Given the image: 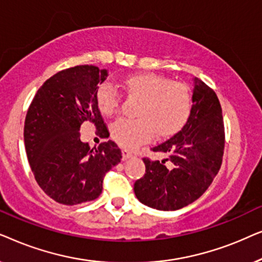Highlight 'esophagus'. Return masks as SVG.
I'll list each match as a JSON object with an SVG mask.
<instances>
[{
	"mask_svg": "<svg viewBox=\"0 0 262 262\" xmlns=\"http://www.w3.org/2000/svg\"><path fill=\"white\" fill-rule=\"evenodd\" d=\"M121 156H123V160H124V161H126V160H128V159H131L132 154H131L130 151H128V150L124 149V150H121Z\"/></svg>",
	"mask_w": 262,
	"mask_h": 262,
	"instance_id": "esophagus-1",
	"label": "esophagus"
}]
</instances>
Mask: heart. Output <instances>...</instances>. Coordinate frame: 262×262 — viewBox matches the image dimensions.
Returning a JSON list of instances; mask_svg holds the SVG:
<instances>
[{
	"instance_id": "1",
	"label": "heart",
	"mask_w": 262,
	"mask_h": 262,
	"mask_svg": "<svg viewBox=\"0 0 262 262\" xmlns=\"http://www.w3.org/2000/svg\"><path fill=\"white\" fill-rule=\"evenodd\" d=\"M121 88L130 98L141 99L135 120H117L111 135L118 144L135 149L149 142L155 131L160 137H169L184 127L192 112L188 88L180 82L155 73H137L125 76ZM96 106L106 117L117 112L119 98L108 85H100L95 93Z\"/></svg>"
}]
</instances>
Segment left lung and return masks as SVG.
I'll return each instance as SVG.
<instances>
[{
    "label": "left lung",
    "instance_id": "left-lung-1",
    "mask_svg": "<svg viewBox=\"0 0 262 262\" xmlns=\"http://www.w3.org/2000/svg\"><path fill=\"white\" fill-rule=\"evenodd\" d=\"M192 112L181 131L151 148L168 159H144L145 174L135 182V194L144 205L174 211L195 202L212 184L222 164L224 125L216 93L193 78ZM171 162L170 167L164 163Z\"/></svg>",
    "mask_w": 262,
    "mask_h": 262
}]
</instances>
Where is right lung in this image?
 <instances>
[{"label": "right lung", "instance_id": "obj_1", "mask_svg": "<svg viewBox=\"0 0 262 262\" xmlns=\"http://www.w3.org/2000/svg\"><path fill=\"white\" fill-rule=\"evenodd\" d=\"M107 76L108 70L94 66L59 71L39 88L27 111L24 139L31 169L42 191L63 205L98 198L105 174L121 160L114 142L91 148L80 138L84 121L100 137L110 136L95 101Z\"/></svg>", "mask_w": 262, "mask_h": 262}]
</instances>
